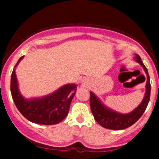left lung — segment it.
<instances>
[{
	"mask_svg": "<svg viewBox=\"0 0 159 159\" xmlns=\"http://www.w3.org/2000/svg\"><path fill=\"white\" fill-rule=\"evenodd\" d=\"M134 59L136 61L139 62L142 65V68L145 70L147 75V82L146 86H145L146 91H145V97L142 103L134 111L129 114L118 113L105 107L102 103V102L96 97L94 93L91 91L90 92V106H91V112L96 121L105 129L121 130L130 127L142 117L148 106L151 94L150 78H149L148 72L146 67L142 63V61L141 60V57L139 54H135Z\"/></svg>",
	"mask_w": 159,
	"mask_h": 159,
	"instance_id": "1",
	"label": "left lung"
}]
</instances>
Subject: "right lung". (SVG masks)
Masks as SVG:
<instances>
[{
	"label": "right lung",
	"mask_w": 159,
	"mask_h": 159,
	"mask_svg": "<svg viewBox=\"0 0 159 159\" xmlns=\"http://www.w3.org/2000/svg\"><path fill=\"white\" fill-rule=\"evenodd\" d=\"M23 57L19 59L15 67ZM76 90V84H65L45 97L27 100L18 90L15 70L11 74V92L14 104L25 118L36 124L47 125L61 122L68 115Z\"/></svg>",
	"instance_id": "obj_1"
}]
</instances>
